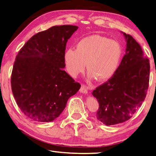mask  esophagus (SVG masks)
Here are the masks:
<instances>
[{"mask_svg": "<svg viewBox=\"0 0 156 156\" xmlns=\"http://www.w3.org/2000/svg\"><path fill=\"white\" fill-rule=\"evenodd\" d=\"M80 92L83 94H87L88 93V87L87 86L82 84L81 86V88L80 89Z\"/></svg>", "mask_w": 156, "mask_h": 156, "instance_id": "34e87169", "label": "esophagus"}]
</instances>
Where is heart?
<instances>
[{"instance_id":"heart-1","label":"heart","mask_w":156,"mask_h":156,"mask_svg":"<svg viewBox=\"0 0 156 156\" xmlns=\"http://www.w3.org/2000/svg\"><path fill=\"white\" fill-rule=\"evenodd\" d=\"M122 54L119 42L101 35H92L79 41L75 49H67L64 59L66 69L73 77L83 72L87 65L89 78L105 81L117 70Z\"/></svg>"}]
</instances>
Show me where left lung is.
Instances as JSON below:
<instances>
[{"label":"left lung","instance_id":"1","mask_svg":"<svg viewBox=\"0 0 156 156\" xmlns=\"http://www.w3.org/2000/svg\"><path fill=\"white\" fill-rule=\"evenodd\" d=\"M127 42L125 54L115 74L92 92L99 108L97 119L106 125L129 120L146 97L150 80V62L140 44L121 32Z\"/></svg>","mask_w":156,"mask_h":156}]
</instances>
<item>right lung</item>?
<instances>
[{
    "label": "right lung",
    "mask_w": 156,
    "mask_h": 156,
    "mask_svg": "<svg viewBox=\"0 0 156 156\" xmlns=\"http://www.w3.org/2000/svg\"><path fill=\"white\" fill-rule=\"evenodd\" d=\"M78 28L54 26L39 32L16 56L12 92L18 107L31 120H55L64 110L69 98L80 88V84L63 69L66 43Z\"/></svg>",
    "instance_id": "obj_1"
}]
</instances>
